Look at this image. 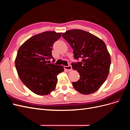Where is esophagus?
Here are the masks:
<instances>
[{"instance_id": "1", "label": "esophagus", "mask_w": 130, "mask_h": 130, "mask_svg": "<svg viewBox=\"0 0 130 130\" xmlns=\"http://www.w3.org/2000/svg\"><path fill=\"white\" fill-rule=\"evenodd\" d=\"M64 69L67 70V71H69V70H71L72 69V67L71 66H64Z\"/></svg>"}]
</instances>
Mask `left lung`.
I'll return each mask as SVG.
<instances>
[{"label": "left lung", "mask_w": 130, "mask_h": 130, "mask_svg": "<svg viewBox=\"0 0 130 130\" xmlns=\"http://www.w3.org/2000/svg\"><path fill=\"white\" fill-rule=\"evenodd\" d=\"M73 49L74 58L81 62L72 63V68L80 74V79L73 82L74 88L82 94L95 92L107 78L111 57L105 43L87 31L70 30L62 34Z\"/></svg>", "instance_id": "8db88e82"}]
</instances>
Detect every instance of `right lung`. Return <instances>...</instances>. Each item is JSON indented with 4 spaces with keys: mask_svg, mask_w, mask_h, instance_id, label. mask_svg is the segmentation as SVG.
I'll return each instance as SVG.
<instances>
[{
    "mask_svg": "<svg viewBox=\"0 0 130 130\" xmlns=\"http://www.w3.org/2000/svg\"><path fill=\"white\" fill-rule=\"evenodd\" d=\"M61 35L55 31L36 35L18 50L15 66L18 76L26 87L37 95H48L53 91L57 84V75L64 71L63 66L50 63V59H54L52 54L54 43Z\"/></svg>",
    "mask_w": 130,
    "mask_h": 130,
    "instance_id": "right-lung-1",
    "label": "right lung"
}]
</instances>
